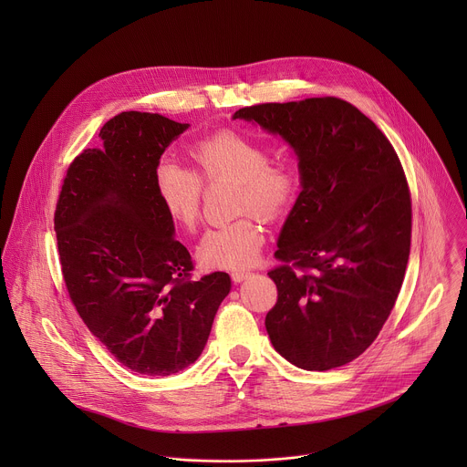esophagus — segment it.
I'll list each match as a JSON object with an SVG mask.
<instances>
[{
    "instance_id": "esophagus-1",
    "label": "esophagus",
    "mask_w": 467,
    "mask_h": 467,
    "mask_svg": "<svg viewBox=\"0 0 467 467\" xmlns=\"http://www.w3.org/2000/svg\"><path fill=\"white\" fill-rule=\"evenodd\" d=\"M249 275H251V274L245 272V270H234V272L231 274V277H233L234 283H242V281H245Z\"/></svg>"
}]
</instances>
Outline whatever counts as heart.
Wrapping results in <instances>:
<instances>
[{"mask_svg": "<svg viewBox=\"0 0 467 467\" xmlns=\"http://www.w3.org/2000/svg\"><path fill=\"white\" fill-rule=\"evenodd\" d=\"M192 170L173 161L155 168V192L170 220L186 233L202 223L203 182H234L238 220L209 229L197 245V258L209 268H245L260 253L264 231L254 213L265 222L281 218L299 190V173L292 161L272 159L262 140L234 129H222L195 142L190 151Z\"/></svg>", "mask_w": 467, "mask_h": 467, "instance_id": "b5f03b06", "label": "heart"}]
</instances>
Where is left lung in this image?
Listing matches in <instances>:
<instances>
[{"label": "left lung", "mask_w": 467, "mask_h": 467, "mask_svg": "<svg viewBox=\"0 0 467 467\" xmlns=\"http://www.w3.org/2000/svg\"><path fill=\"white\" fill-rule=\"evenodd\" d=\"M281 135L301 193L268 272L277 303L265 330L279 355L327 371L360 357L401 290L412 236L409 182L384 132L340 98L244 107L233 116Z\"/></svg>", "instance_id": "left-lung-1"}]
</instances>
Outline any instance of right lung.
Here are the masks:
<instances>
[{"label": "right lung", "mask_w": 467, "mask_h": 467, "mask_svg": "<svg viewBox=\"0 0 467 467\" xmlns=\"http://www.w3.org/2000/svg\"><path fill=\"white\" fill-rule=\"evenodd\" d=\"M188 123L129 110L109 119L103 148L74 159L55 233L68 296L92 335L130 371L173 375L209 340L231 277L192 279L188 249L159 203L155 168Z\"/></svg>", "instance_id": "1"}]
</instances>
